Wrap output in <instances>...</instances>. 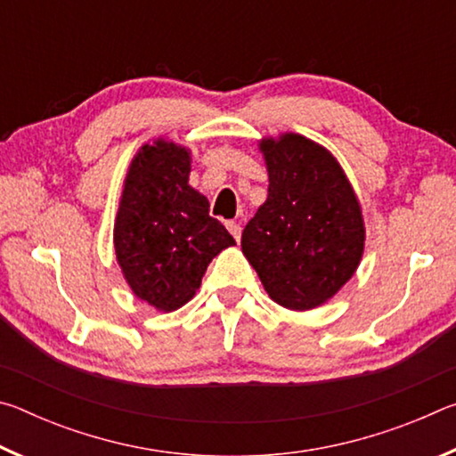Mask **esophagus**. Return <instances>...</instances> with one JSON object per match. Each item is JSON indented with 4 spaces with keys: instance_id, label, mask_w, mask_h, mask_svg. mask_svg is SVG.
<instances>
[{
    "instance_id": "34e87169",
    "label": "esophagus",
    "mask_w": 456,
    "mask_h": 456,
    "mask_svg": "<svg viewBox=\"0 0 456 456\" xmlns=\"http://www.w3.org/2000/svg\"><path fill=\"white\" fill-rule=\"evenodd\" d=\"M227 229H229V233L235 237L237 243L241 241V225H239V223H233V221L227 223Z\"/></svg>"
}]
</instances>
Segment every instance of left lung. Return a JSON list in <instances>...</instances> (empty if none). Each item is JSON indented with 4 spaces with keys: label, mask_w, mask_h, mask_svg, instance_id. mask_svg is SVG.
<instances>
[{
    "label": "left lung",
    "mask_w": 456,
    "mask_h": 456,
    "mask_svg": "<svg viewBox=\"0 0 456 456\" xmlns=\"http://www.w3.org/2000/svg\"><path fill=\"white\" fill-rule=\"evenodd\" d=\"M269 187L241 249L267 296L288 310L326 304L364 256L360 199L326 146L296 133L259 141Z\"/></svg>",
    "instance_id": "1"
}]
</instances>
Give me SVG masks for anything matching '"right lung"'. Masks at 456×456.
Listing matches in <instances>:
<instances>
[{"label":"right lung","instance_id":"1","mask_svg":"<svg viewBox=\"0 0 456 456\" xmlns=\"http://www.w3.org/2000/svg\"><path fill=\"white\" fill-rule=\"evenodd\" d=\"M191 160L187 146L163 136L144 142L128 165L114 219V253L128 288L165 314L191 302L211 259L235 245L189 184Z\"/></svg>","mask_w":456,"mask_h":456}]
</instances>
